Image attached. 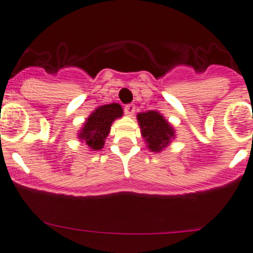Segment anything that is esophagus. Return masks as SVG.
Segmentation results:
<instances>
[{"label": "esophagus", "mask_w": 253, "mask_h": 253, "mask_svg": "<svg viewBox=\"0 0 253 253\" xmlns=\"http://www.w3.org/2000/svg\"><path fill=\"white\" fill-rule=\"evenodd\" d=\"M124 113L126 114L127 117H131V116H134V113H135V106L134 104H126V107H124Z\"/></svg>", "instance_id": "esophagus-1"}]
</instances>
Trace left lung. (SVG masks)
Here are the masks:
<instances>
[{"instance_id": "obj_1", "label": "left lung", "mask_w": 253, "mask_h": 253, "mask_svg": "<svg viewBox=\"0 0 253 253\" xmlns=\"http://www.w3.org/2000/svg\"><path fill=\"white\" fill-rule=\"evenodd\" d=\"M137 121L141 127V134L151 151L160 152L171 142L174 136L172 126L166 119L155 111L137 114Z\"/></svg>"}]
</instances>
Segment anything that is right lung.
Wrapping results in <instances>:
<instances>
[{
    "label": "right lung",
    "mask_w": 253,
    "mask_h": 253,
    "mask_svg": "<svg viewBox=\"0 0 253 253\" xmlns=\"http://www.w3.org/2000/svg\"><path fill=\"white\" fill-rule=\"evenodd\" d=\"M123 114V109L119 104L112 103L101 106L97 108L82 127L79 137L92 150H101L104 145V140L108 136L111 126L114 119Z\"/></svg>",
    "instance_id": "right-lung-1"
}]
</instances>
